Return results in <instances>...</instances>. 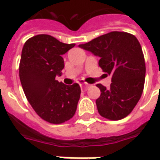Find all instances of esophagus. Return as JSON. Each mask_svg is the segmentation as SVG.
I'll return each mask as SVG.
<instances>
[{"label":"esophagus","instance_id":"1","mask_svg":"<svg viewBox=\"0 0 160 160\" xmlns=\"http://www.w3.org/2000/svg\"><path fill=\"white\" fill-rule=\"evenodd\" d=\"M90 87V84L89 83H84L82 84V89L83 90V91H86V90L88 89Z\"/></svg>","mask_w":160,"mask_h":160}]
</instances>
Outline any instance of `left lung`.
Listing matches in <instances>:
<instances>
[{
    "mask_svg": "<svg viewBox=\"0 0 160 160\" xmlns=\"http://www.w3.org/2000/svg\"><path fill=\"white\" fill-rule=\"evenodd\" d=\"M79 47L100 57L99 66L111 76L109 88L96 85L101 90L96 100L98 112L109 120L126 118L138 103L144 87V56L137 38L114 31Z\"/></svg>",
    "mask_w": 160,
    "mask_h": 160,
    "instance_id": "obj_1",
    "label": "left lung"
}]
</instances>
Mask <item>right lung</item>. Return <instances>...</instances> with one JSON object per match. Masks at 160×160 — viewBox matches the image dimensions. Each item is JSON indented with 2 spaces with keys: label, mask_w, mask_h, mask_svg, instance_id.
Returning a JSON list of instances; mask_svg holds the SVG:
<instances>
[{
  "label": "right lung",
  "mask_w": 160,
  "mask_h": 160,
  "mask_svg": "<svg viewBox=\"0 0 160 160\" xmlns=\"http://www.w3.org/2000/svg\"><path fill=\"white\" fill-rule=\"evenodd\" d=\"M75 45L38 34L29 38L22 49L19 78L23 91L36 114L52 124L72 118L80 99L78 83L66 85L55 79L64 68L62 55Z\"/></svg>",
  "instance_id": "right-lung-1"
}]
</instances>
